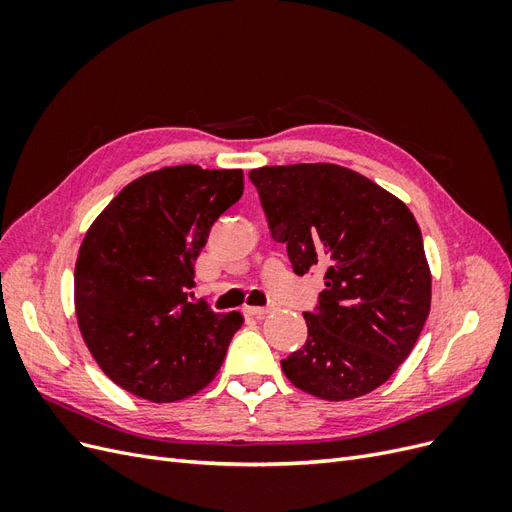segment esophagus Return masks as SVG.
Returning a JSON list of instances; mask_svg holds the SVG:
<instances>
[{"mask_svg": "<svg viewBox=\"0 0 512 512\" xmlns=\"http://www.w3.org/2000/svg\"><path fill=\"white\" fill-rule=\"evenodd\" d=\"M243 312L247 314V316H254V318H262V316H267L269 312H271V307H245Z\"/></svg>", "mask_w": 512, "mask_h": 512, "instance_id": "obj_1", "label": "esophagus"}]
</instances>
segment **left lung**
<instances>
[{"label":"left lung","instance_id":"left-lung-1","mask_svg":"<svg viewBox=\"0 0 512 512\" xmlns=\"http://www.w3.org/2000/svg\"><path fill=\"white\" fill-rule=\"evenodd\" d=\"M271 237L292 271H324L307 342L282 361L297 389L344 401L367 395L408 359L431 307V273L412 211L337 164L250 170Z\"/></svg>","mask_w":512,"mask_h":512}]
</instances>
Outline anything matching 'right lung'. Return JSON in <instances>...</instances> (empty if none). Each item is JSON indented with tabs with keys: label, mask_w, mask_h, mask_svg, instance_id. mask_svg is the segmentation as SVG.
I'll return each instance as SVG.
<instances>
[{
	"label": "right lung",
	"mask_w": 512,
	"mask_h": 512,
	"mask_svg": "<svg viewBox=\"0 0 512 512\" xmlns=\"http://www.w3.org/2000/svg\"><path fill=\"white\" fill-rule=\"evenodd\" d=\"M243 194V170L166 166L134 179L89 226L74 269L85 344L121 389L156 404L215 378L243 316L190 303L194 260Z\"/></svg>",
	"instance_id": "add662e5"
}]
</instances>
